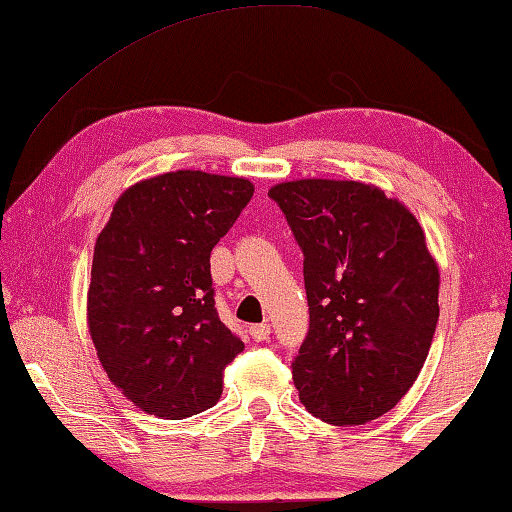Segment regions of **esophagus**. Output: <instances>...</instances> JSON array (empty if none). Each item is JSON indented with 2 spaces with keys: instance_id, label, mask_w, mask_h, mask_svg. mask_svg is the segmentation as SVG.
<instances>
[{
  "instance_id": "obj_1",
  "label": "esophagus",
  "mask_w": 512,
  "mask_h": 512,
  "mask_svg": "<svg viewBox=\"0 0 512 512\" xmlns=\"http://www.w3.org/2000/svg\"><path fill=\"white\" fill-rule=\"evenodd\" d=\"M250 337H253L255 342H266V339L271 337V326L269 323H257V326H250Z\"/></svg>"
}]
</instances>
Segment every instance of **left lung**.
I'll list each match as a JSON object with an SVG mask.
<instances>
[{
  "label": "left lung",
  "instance_id": "obj_1",
  "mask_svg": "<svg viewBox=\"0 0 512 512\" xmlns=\"http://www.w3.org/2000/svg\"><path fill=\"white\" fill-rule=\"evenodd\" d=\"M269 198L303 250L310 330L291 362L300 401L337 426L383 417L417 380L440 319L424 230L362 182H285Z\"/></svg>",
  "mask_w": 512,
  "mask_h": 512
}]
</instances>
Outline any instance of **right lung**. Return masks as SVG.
Masks as SVG:
<instances>
[{"label":"right lung","instance_id":"1","mask_svg":"<svg viewBox=\"0 0 512 512\" xmlns=\"http://www.w3.org/2000/svg\"><path fill=\"white\" fill-rule=\"evenodd\" d=\"M253 191L202 170L150 177L95 241L88 330L111 383L148 415L184 419L221 399L243 342L218 319L209 255Z\"/></svg>","mask_w":512,"mask_h":512}]
</instances>
